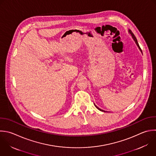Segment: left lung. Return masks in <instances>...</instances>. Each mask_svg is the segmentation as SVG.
I'll return each instance as SVG.
<instances>
[{
  "mask_svg": "<svg viewBox=\"0 0 156 156\" xmlns=\"http://www.w3.org/2000/svg\"><path fill=\"white\" fill-rule=\"evenodd\" d=\"M129 33L131 35V36H132V38L133 39V40L135 41V43H136V44L137 45V46H138V48H139V49H140V51L141 52V53H142V51H141V48H140V47L139 46V44H138V41H137V40H136V37H135V35H134V34L132 33V32L130 30H129ZM94 105H95V107L98 109V110H99L100 111H102V112H105V111H104V110H101V108H99V107H98L95 104H94Z\"/></svg>",
  "mask_w": 156,
  "mask_h": 156,
  "instance_id": "obj_1",
  "label": "left lung"
}]
</instances>
